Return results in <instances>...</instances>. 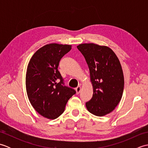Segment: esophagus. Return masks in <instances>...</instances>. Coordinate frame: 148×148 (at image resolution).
I'll return each mask as SVG.
<instances>
[{"mask_svg":"<svg viewBox=\"0 0 148 148\" xmlns=\"http://www.w3.org/2000/svg\"><path fill=\"white\" fill-rule=\"evenodd\" d=\"M81 86H77L76 88V93L77 94H79V92H80V91H81Z\"/></svg>","mask_w":148,"mask_h":148,"instance_id":"obj_1","label":"esophagus"}]
</instances>
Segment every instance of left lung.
Segmentation results:
<instances>
[{"instance_id": "obj_1", "label": "left lung", "mask_w": 148, "mask_h": 148, "mask_svg": "<svg viewBox=\"0 0 148 148\" xmlns=\"http://www.w3.org/2000/svg\"><path fill=\"white\" fill-rule=\"evenodd\" d=\"M77 49L88 66L93 96L86 107L90 112L103 116L111 112L120 102L124 89V76L117 56L106 46L80 44Z\"/></svg>"}]
</instances>
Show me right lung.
Masks as SVG:
<instances>
[{
	"label": "right lung",
	"mask_w": 148,
	"mask_h": 148,
	"mask_svg": "<svg viewBox=\"0 0 148 148\" xmlns=\"http://www.w3.org/2000/svg\"><path fill=\"white\" fill-rule=\"evenodd\" d=\"M71 45L51 43L34 53L27 66L26 90L34 109L48 119L57 118L76 91L64 85L58 70L59 62Z\"/></svg>",
	"instance_id": "right-lung-1"
}]
</instances>
